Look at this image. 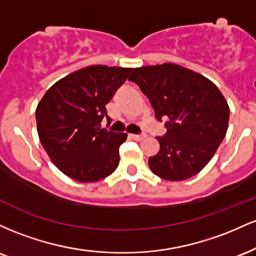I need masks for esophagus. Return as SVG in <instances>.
<instances>
[{
  "label": "esophagus",
  "instance_id": "esophagus-1",
  "mask_svg": "<svg viewBox=\"0 0 256 256\" xmlns=\"http://www.w3.org/2000/svg\"><path fill=\"white\" fill-rule=\"evenodd\" d=\"M130 137L134 140H144L146 136V134H130Z\"/></svg>",
  "mask_w": 256,
  "mask_h": 256
}]
</instances>
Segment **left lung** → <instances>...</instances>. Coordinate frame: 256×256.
<instances>
[{"mask_svg": "<svg viewBox=\"0 0 256 256\" xmlns=\"http://www.w3.org/2000/svg\"><path fill=\"white\" fill-rule=\"evenodd\" d=\"M134 82L149 98L155 118L170 120L160 150L148 164L158 177L171 182L198 174L216 154L228 126L230 108L222 91L204 76L166 62L134 68Z\"/></svg>", "mask_w": 256, "mask_h": 256, "instance_id": "1", "label": "left lung"}]
</instances>
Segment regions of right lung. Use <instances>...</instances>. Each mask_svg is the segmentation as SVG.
Wrapping results in <instances>:
<instances>
[{"mask_svg": "<svg viewBox=\"0 0 256 256\" xmlns=\"http://www.w3.org/2000/svg\"><path fill=\"white\" fill-rule=\"evenodd\" d=\"M132 68L88 66L52 85L36 108L37 132L55 166L67 177L94 183L119 165V146L128 134L101 128L106 104Z\"/></svg>", "mask_w": 256, "mask_h": 256, "instance_id": "obj_1", "label": "right lung"}]
</instances>
